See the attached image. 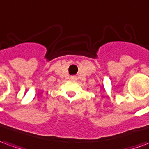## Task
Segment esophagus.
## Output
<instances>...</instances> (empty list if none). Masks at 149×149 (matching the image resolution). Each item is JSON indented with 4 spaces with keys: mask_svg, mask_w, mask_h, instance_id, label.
Segmentation results:
<instances>
[{
    "mask_svg": "<svg viewBox=\"0 0 149 149\" xmlns=\"http://www.w3.org/2000/svg\"><path fill=\"white\" fill-rule=\"evenodd\" d=\"M70 79L74 80V79H76V76H71V77H70Z\"/></svg>",
    "mask_w": 149,
    "mask_h": 149,
    "instance_id": "34e87169",
    "label": "esophagus"
}]
</instances>
